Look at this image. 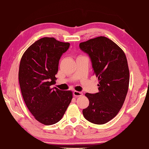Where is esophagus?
I'll list each match as a JSON object with an SVG mask.
<instances>
[{"mask_svg": "<svg viewBox=\"0 0 149 149\" xmlns=\"http://www.w3.org/2000/svg\"><path fill=\"white\" fill-rule=\"evenodd\" d=\"M73 95L75 96H81L83 95V93L81 92H79V91H74L73 92Z\"/></svg>", "mask_w": 149, "mask_h": 149, "instance_id": "34e87169", "label": "esophagus"}]
</instances>
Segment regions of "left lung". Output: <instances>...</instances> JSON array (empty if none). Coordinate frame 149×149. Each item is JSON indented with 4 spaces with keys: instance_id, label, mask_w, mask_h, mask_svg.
<instances>
[{
    "instance_id": "left-lung-1",
    "label": "left lung",
    "mask_w": 149,
    "mask_h": 149,
    "mask_svg": "<svg viewBox=\"0 0 149 149\" xmlns=\"http://www.w3.org/2000/svg\"><path fill=\"white\" fill-rule=\"evenodd\" d=\"M79 47L90 57L99 80V92L86 94L89 105L83 109V115L90 122L102 125L116 116L125 100L129 84L127 58L117 44L105 36L81 42Z\"/></svg>"
}]
</instances>
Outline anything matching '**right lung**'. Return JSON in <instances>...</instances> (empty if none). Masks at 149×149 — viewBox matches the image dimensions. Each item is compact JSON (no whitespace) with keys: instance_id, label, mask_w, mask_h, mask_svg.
<instances>
[{"instance_id":"right-lung-1","label":"right lung","mask_w":149,"mask_h":149,"mask_svg":"<svg viewBox=\"0 0 149 149\" xmlns=\"http://www.w3.org/2000/svg\"><path fill=\"white\" fill-rule=\"evenodd\" d=\"M69 45L44 37L29 46L20 60L19 80L24 102L35 119L44 125L58 122L72 98L71 91L51 88L56 83L59 60Z\"/></svg>"}]
</instances>
